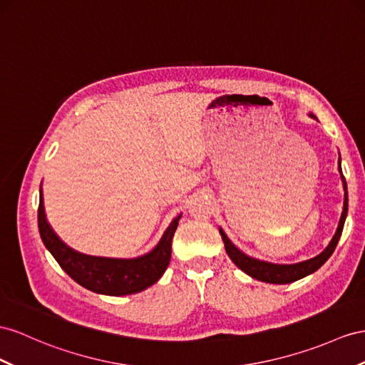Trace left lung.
I'll return each instance as SVG.
<instances>
[{
	"label": "left lung",
	"instance_id": "1",
	"mask_svg": "<svg viewBox=\"0 0 365 365\" xmlns=\"http://www.w3.org/2000/svg\"><path fill=\"white\" fill-rule=\"evenodd\" d=\"M310 117L316 118L312 114V112H310ZM338 170H339V174H341L342 186H344V207H342L341 219H339V223H338V228H336L334 236L331 237L330 244L325 247L322 253H319L317 256L308 259V260H302V262H297V264L265 262V260L255 259V257L245 255L244 251H240L228 239V236L225 235V231L219 228L223 244H225L227 253H228V256H230L232 262L236 264V267L240 268L242 272L247 273L248 276H251L253 279H257V280H260V282H267V284H292V282H296V280H299V279H302L308 274L314 273L316 269H319L327 262V260H329V257L333 255L336 245H338L339 237H341L342 230H344L345 217H347V211H349V192H347V183H345V177L342 174V168H341V155H339V160H338Z\"/></svg>",
	"mask_w": 365,
	"mask_h": 365
}]
</instances>
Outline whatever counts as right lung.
<instances>
[{
	"mask_svg": "<svg viewBox=\"0 0 365 365\" xmlns=\"http://www.w3.org/2000/svg\"><path fill=\"white\" fill-rule=\"evenodd\" d=\"M180 217L182 214L170 223L158 244L143 256L115 259L83 255L68 247L55 235L48 219H46L43 191L40 186L38 230L44 247L49 250V253L55 257L60 267L78 285L98 294L126 296L140 293L148 287L154 285L170 265L173 237Z\"/></svg>",
	"mask_w": 365,
	"mask_h": 365,
	"instance_id": "add662e5",
	"label": "right lung"
}]
</instances>
